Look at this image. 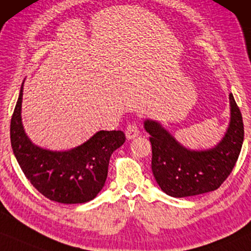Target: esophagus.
I'll use <instances>...</instances> for the list:
<instances>
[{"label":"esophagus","mask_w":251,"mask_h":251,"mask_svg":"<svg viewBox=\"0 0 251 251\" xmlns=\"http://www.w3.org/2000/svg\"><path fill=\"white\" fill-rule=\"evenodd\" d=\"M125 134H126V137L128 140L135 139V137L139 136V134H140L139 127H137L135 123H129V124L127 125V127H126Z\"/></svg>","instance_id":"34e87169"}]
</instances>
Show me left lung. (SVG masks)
<instances>
[{"instance_id": "1", "label": "left lung", "mask_w": 251, "mask_h": 251, "mask_svg": "<svg viewBox=\"0 0 251 251\" xmlns=\"http://www.w3.org/2000/svg\"><path fill=\"white\" fill-rule=\"evenodd\" d=\"M231 121L225 136L209 150L195 151L181 146L159 123L147 119L144 128L152 147L151 168L166 195L183 198L217 190L231 174L243 143L241 111L230 94Z\"/></svg>"}]
</instances>
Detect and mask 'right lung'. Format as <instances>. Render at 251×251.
<instances>
[{"instance_id":"obj_1","label":"right lung","mask_w":251,"mask_h":251,"mask_svg":"<svg viewBox=\"0 0 251 251\" xmlns=\"http://www.w3.org/2000/svg\"><path fill=\"white\" fill-rule=\"evenodd\" d=\"M23 85L10 125L11 147L21 171L45 198L60 203H84L104 186L112 152L123 146L122 130H100L82 146L50 151L31 143L21 123Z\"/></svg>"}]
</instances>
